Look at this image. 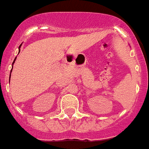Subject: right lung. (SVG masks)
Returning a JSON list of instances; mask_svg holds the SVG:
<instances>
[{"mask_svg":"<svg viewBox=\"0 0 149 149\" xmlns=\"http://www.w3.org/2000/svg\"><path fill=\"white\" fill-rule=\"evenodd\" d=\"M20 47H21V45H20V47H19V48H20ZM19 51H20V50H19ZM15 60H16V58H15ZM15 60H14V61H15Z\"/></svg>","mask_w":149,"mask_h":149,"instance_id":"add662e5","label":"right lung"}]
</instances>
